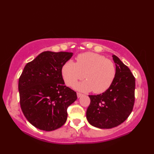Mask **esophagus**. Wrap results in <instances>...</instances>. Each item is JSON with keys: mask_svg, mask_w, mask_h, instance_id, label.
Segmentation results:
<instances>
[{"mask_svg": "<svg viewBox=\"0 0 154 154\" xmlns=\"http://www.w3.org/2000/svg\"><path fill=\"white\" fill-rule=\"evenodd\" d=\"M77 95L78 98H80L81 97L83 96V94H81V93H77Z\"/></svg>", "mask_w": 154, "mask_h": 154, "instance_id": "34e87169", "label": "esophagus"}]
</instances>
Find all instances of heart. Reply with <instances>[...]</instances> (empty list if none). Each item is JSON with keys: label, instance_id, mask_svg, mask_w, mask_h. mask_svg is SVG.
I'll return each mask as SVG.
<instances>
[{"label": "heart", "instance_id": "obj_1", "mask_svg": "<svg viewBox=\"0 0 154 154\" xmlns=\"http://www.w3.org/2000/svg\"><path fill=\"white\" fill-rule=\"evenodd\" d=\"M76 60V63L69 60L61 67L62 77L67 85L72 87L84 77L86 81L74 86L83 92L93 91L94 93H102L112 85L116 73L112 61L93 52L78 55Z\"/></svg>", "mask_w": 154, "mask_h": 154}]
</instances>
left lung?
<instances>
[{
  "mask_svg": "<svg viewBox=\"0 0 154 154\" xmlns=\"http://www.w3.org/2000/svg\"><path fill=\"white\" fill-rule=\"evenodd\" d=\"M116 77L109 89L102 94L89 95L91 103L86 116L91 125L109 129L120 125L131 114L135 97V78L130 69L115 55Z\"/></svg>",
  "mask_w": 154,
  "mask_h": 154,
  "instance_id": "8db88e82",
  "label": "left lung"
}]
</instances>
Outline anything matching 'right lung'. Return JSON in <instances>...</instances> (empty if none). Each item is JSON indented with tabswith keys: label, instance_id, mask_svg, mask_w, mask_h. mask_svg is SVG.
<instances>
[{
	"label": "right lung",
	"instance_id": "right-lung-1",
	"mask_svg": "<svg viewBox=\"0 0 154 154\" xmlns=\"http://www.w3.org/2000/svg\"><path fill=\"white\" fill-rule=\"evenodd\" d=\"M73 56L71 52L44 51L24 68L19 78L21 109L28 122L37 128L52 131L61 127L68 106L77 93L65 85L61 67Z\"/></svg>",
	"mask_w": 154,
	"mask_h": 154
}]
</instances>
